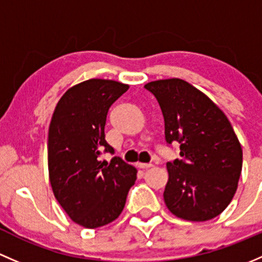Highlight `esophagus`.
Instances as JSON below:
<instances>
[{
  "mask_svg": "<svg viewBox=\"0 0 262 262\" xmlns=\"http://www.w3.org/2000/svg\"><path fill=\"white\" fill-rule=\"evenodd\" d=\"M137 166H139L140 169H149V168H151V166H152V164H144V163H139L137 164Z\"/></svg>",
  "mask_w": 262,
  "mask_h": 262,
  "instance_id": "1",
  "label": "esophagus"
}]
</instances>
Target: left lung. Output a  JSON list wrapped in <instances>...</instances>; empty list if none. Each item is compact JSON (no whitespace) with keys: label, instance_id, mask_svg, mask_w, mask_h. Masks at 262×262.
Returning a JSON list of instances; mask_svg holds the SVG:
<instances>
[{"label":"left lung","instance_id":"left-lung-1","mask_svg":"<svg viewBox=\"0 0 262 262\" xmlns=\"http://www.w3.org/2000/svg\"><path fill=\"white\" fill-rule=\"evenodd\" d=\"M145 88L163 112L166 142L180 144L182 159L166 164V207L191 222L217 217L231 203L242 170V147L230 121L203 92L179 78Z\"/></svg>","mask_w":262,"mask_h":262}]
</instances>
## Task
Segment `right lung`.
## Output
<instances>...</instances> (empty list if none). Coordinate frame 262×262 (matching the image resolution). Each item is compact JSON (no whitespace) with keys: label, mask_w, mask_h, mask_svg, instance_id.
<instances>
[{"label":"right lung","mask_w":262,"mask_h":262,"mask_svg":"<svg viewBox=\"0 0 262 262\" xmlns=\"http://www.w3.org/2000/svg\"><path fill=\"white\" fill-rule=\"evenodd\" d=\"M127 84L88 79L73 85L54 110L48 139L49 179L56 201L72 221L85 228L113 222L122 212L137 170L113 154L104 140L107 113Z\"/></svg>","instance_id":"obj_1"}]
</instances>
